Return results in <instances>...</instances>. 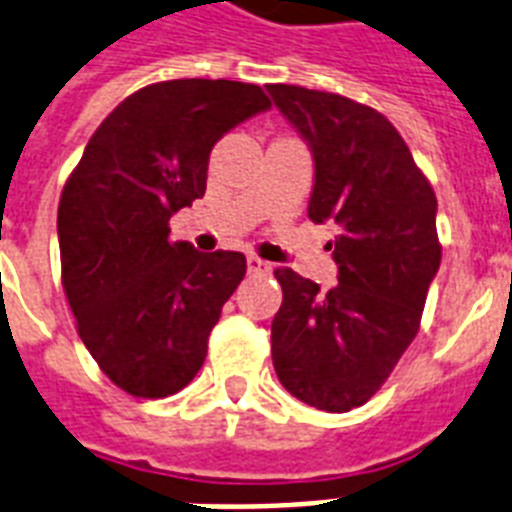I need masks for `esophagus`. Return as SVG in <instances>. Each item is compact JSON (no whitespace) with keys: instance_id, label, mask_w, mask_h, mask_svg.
I'll use <instances>...</instances> for the list:
<instances>
[{"instance_id":"obj_1","label":"esophagus","mask_w":512,"mask_h":512,"mask_svg":"<svg viewBox=\"0 0 512 512\" xmlns=\"http://www.w3.org/2000/svg\"><path fill=\"white\" fill-rule=\"evenodd\" d=\"M247 270L252 273V276H268L270 270V263H265V260H260V257H247Z\"/></svg>"}]
</instances>
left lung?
I'll list each match as a JSON object with an SVG mask.
<instances>
[{
    "label": "left lung",
    "instance_id": "1",
    "mask_svg": "<svg viewBox=\"0 0 512 512\" xmlns=\"http://www.w3.org/2000/svg\"><path fill=\"white\" fill-rule=\"evenodd\" d=\"M268 91L313 149L307 218L339 231L328 244L339 265L334 289L276 270L284 302L270 326L273 368L297 400L347 413L384 386L421 328L442 263L436 194L378 110L305 86Z\"/></svg>",
    "mask_w": 512,
    "mask_h": 512
}]
</instances>
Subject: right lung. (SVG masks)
Returning <instances> with one entry per match:
<instances>
[{"mask_svg": "<svg viewBox=\"0 0 512 512\" xmlns=\"http://www.w3.org/2000/svg\"><path fill=\"white\" fill-rule=\"evenodd\" d=\"M270 107L260 86L149 83L107 115L57 207L62 289L86 350L141 400L181 392L247 273L242 252L170 242V215L205 194L210 149Z\"/></svg>", "mask_w": 512, "mask_h": 512, "instance_id": "1", "label": "right lung"}]
</instances>
